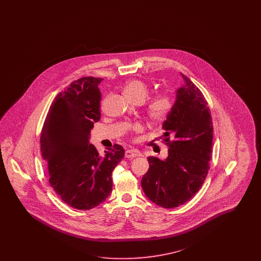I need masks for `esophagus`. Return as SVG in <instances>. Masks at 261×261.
Returning <instances> with one entry per match:
<instances>
[{"mask_svg":"<svg viewBox=\"0 0 261 261\" xmlns=\"http://www.w3.org/2000/svg\"><path fill=\"white\" fill-rule=\"evenodd\" d=\"M142 156V153L138 149H128L125 151V158H135V157H139Z\"/></svg>","mask_w":261,"mask_h":261,"instance_id":"1","label":"esophagus"}]
</instances>
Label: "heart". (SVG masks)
<instances>
[{
  "mask_svg": "<svg viewBox=\"0 0 261 261\" xmlns=\"http://www.w3.org/2000/svg\"><path fill=\"white\" fill-rule=\"evenodd\" d=\"M124 94L133 101H143L148 94V86L140 79L129 81L124 88ZM173 96L168 92H160L153 95L146 104L147 116L153 120L166 119L173 109ZM135 131H142V126L136 124Z\"/></svg>",
  "mask_w": 261,
  "mask_h": 261,
  "instance_id": "obj_1",
  "label": "heart"
}]
</instances>
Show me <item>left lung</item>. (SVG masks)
<instances>
[{"label": "left lung", "instance_id": "1", "mask_svg": "<svg viewBox=\"0 0 261 261\" xmlns=\"http://www.w3.org/2000/svg\"><path fill=\"white\" fill-rule=\"evenodd\" d=\"M181 75L185 85L177 90L173 109L163 123L168 157H148L149 168L142 179L146 197L165 208L182 205L197 193L210 169L213 150V118L205 96Z\"/></svg>", "mask_w": 261, "mask_h": 261}]
</instances>
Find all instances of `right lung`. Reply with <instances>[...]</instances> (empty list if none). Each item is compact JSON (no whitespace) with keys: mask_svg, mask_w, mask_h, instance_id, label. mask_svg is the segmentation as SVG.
<instances>
[{"mask_svg":"<svg viewBox=\"0 0 261 261\" xmlns=\"http://www.w3.org/2000/svg\"><path fill=\"white\" fill-rule=\"evenodd\" d=\"M102 79H77L51 103L40 144L50 187L67 205L87 211L101 204L112 191V172L124 157L119 144L101 156L90 144V132L100 119Z\"/></svg>","mask_w":261,"mask_h":261,"instance_id":"right-lung-1","label":"right lung"}]
</instances>
